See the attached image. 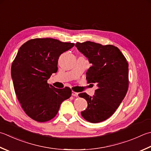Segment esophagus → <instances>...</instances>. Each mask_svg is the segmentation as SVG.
<instances>
[{
	"label": "esophagus",
	"mask_w": 151,
	"mask_h": 151,
	"mask_svg": "<svg viewBox=\"0 0 151 151\" xmlns=\"http://www.w3.org/2000/svg\"><path fill=\"white\" fill-rule=\"evenodd\" d=\"M72 96H75V97H77V96H78V93L75 92V91H72Z\"/></svg>",
	"instance_id": "obj_1"
}]
</instances>
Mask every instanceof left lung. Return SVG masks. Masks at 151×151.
<instances>
[{"instance_id":"8db88e82","label":"left lung","mask_w":151,"mask_h":151,"mask_svg":"<svg viewBox=\"0 0 151 151\" xmlns=\"http://www.w3.org/2000/svg\"><path fill=\"white\" fill-rule=\"evenodd\" d=\"M78 51L92 65L86 72L88 83L96 84L97 89L93 96L86 93L78 96L88 103L81 112L85 120L98 123L113 114L124 98L128 89V63L120 50L113 45L90 41L75 44Z\"/></svg>"}]
</instances>
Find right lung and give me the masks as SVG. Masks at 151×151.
<instances>
[{
    "instance_id": "1",
    "label": "right lung",
    "mask_w": 151,
    "mask_h": 151,
    "mask_svg": "<svg viewBox=\"0 0 151 151\" xmlns=\"http://www.w3.org/2000/svg\"><path fill=\"white\" fill-rule=\"evenodd\" d=\"M74 45L46 38L29 40L19 48L11 75L17 99L32 119L40 122L52 119L61 103L71 96L70 88L58 89L47 81L58 71L60 55Z\"/></svg>"
}]
</instances>
